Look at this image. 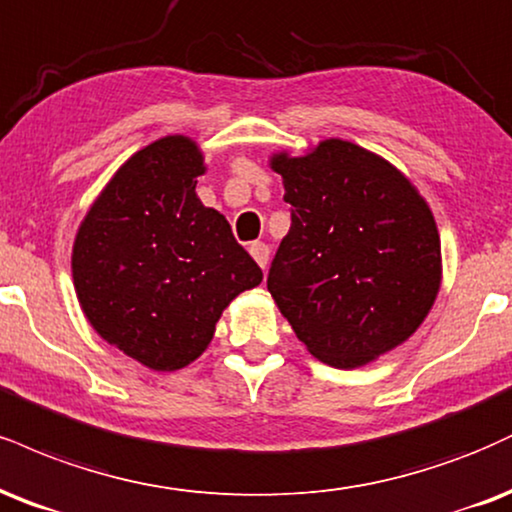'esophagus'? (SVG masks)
Segmentation results:
<instances>
[{"label": "esophagus", "instance_id": "1", "mask_svg": "<svg viewBox=\"0 0 512 512\" xmlns=\"http://www.w3.org/2000/svg\"><path fill=\"white\" fill-rule=\"evenodd\" d=\"M248 250H250L252 260L260 264L262 269L267 267V262H269V245H264V243H250Z\"/></svg>", "mask_w": 512, "mask_h": 512}]
</instances>
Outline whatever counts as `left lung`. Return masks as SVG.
I'll list each match as a JSON object with an SVG mask.
<instances>
[{
    "label": "left lung",
    "instance_id": "1",
    "mask_svg": "<svg viewBox=\"0 0 512 512\" xmlns=\"http://www.w3.org/2000/svg\"><path fill=\"white\" fill-rule=\"evenodd\" d=\"M291 205L267 288L307 350L353 369L417 331L441 286L432 209L396 166L348 140L272 157Z\"/></svg>",
    "mask_w": 512,
    "mask_h": 512
}]
</instances>
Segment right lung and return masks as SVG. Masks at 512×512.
Masks as SVG:
<instances>
[{
    "instance_id": "add662e5",
    "label": "right lung",
    "mask_w": 512,
    "mask_h": 512,
    "mask_svg": "<svg viewBox=\"0 0 512 512\" xmlns=\"http://www.w3.org/2000/svg\"><path fill=\"white\" fill-rule=\"evenodd\" d=\"M202 174L193 140H155L116 171L73 243V283L92 329L157 372L205 353L224 307L262 281L224 214L195 195Z\"/></svg>"
}]
</instances>
